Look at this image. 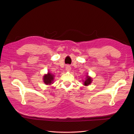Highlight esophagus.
Here are the masks:
<instances>
[{"label":"esophagus","mask_w":134,"mask_h":134,"mask_svg":"<svg viewBox=\"0 0 134 134\" xmlns=\"http://www.w3.org/2000/svg\"><path fill=\"white\" fill-rule=\"evenodd\" d=\"M65 70H66L67 71H70V70H71V67H70V65H67L66 67H65Z\"/></svg>","instance_id":"34e87169"}]
</instances>
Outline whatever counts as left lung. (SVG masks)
Segmentation results:
<instances>
[{"mask_svg": "<svg viewBox=\"0 0 134 134\" xmlns=\"http://www.w3.org/2000/svg\"><path fill=\"white\" fill-rule=\"evenodd\" d=\"M92 78L90 77L87 76H86V80L84 81V85L85 86H89L90 83H92Z\"/></svg>", "mask_w": 134, "mask_h": 134, "instance_id": "8db88e82", "label": "left lung"}]
</instances>
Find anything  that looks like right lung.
<instances>
[{"mask_svg":"<svg viewBox=\"0 0 134 134\" xmlns=\"http://www.w3.org/2000/svg\"><path fill=\"white\" fill-rule=\"evenodd\" d=\"M54 76L53 74H52L51 72H48L47 74H45L43 77V81H44L45 85H51V83H53Z\"/></svg>","mask_w":134,"mask_h":134,"instance_id":"add662e5","label":"right lung"}]
</instances>
